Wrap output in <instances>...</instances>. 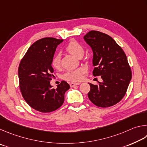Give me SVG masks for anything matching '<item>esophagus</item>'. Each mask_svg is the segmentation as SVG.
<instances>
[{
  "instance_id": "esophagus-1",
  "label": "esophagus",
  "mask_w": 147,
  "mask_h": 147,
  "mask_svg": "<svg viewBox=\"0 0 147 147\" xmlns=\"http://www.w3.org/2000/svg\"><path fill=\"white\" fill-rule=\"evenodd\" d=\"M79 84H80V83H71L69 84V85H70V87H74L76 85H79Z\"/></svg>"
}]
</instances>
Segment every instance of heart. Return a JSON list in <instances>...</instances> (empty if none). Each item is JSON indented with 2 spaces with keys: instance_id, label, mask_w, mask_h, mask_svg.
<instances>
[{
  "instance_id": "heart-1",
  "label": "heart",
  "mask_w": 147,
  "mask_h": 147,
  "mask_svg": "<svg viewBox=\"0 0 147 147\" xmlns=\"http://www.w3.org/2000/svg\"><path fill=\"white\" fill-rule=\"evenodd\" d=\"M66 50L72 55L75 56L76 57H80L84 54V48L76 40H72L66 46ZM61 57L60 55L56 54L53 56L51 61V64L54 68H58L60 65ZM83 72V69L82 68H79L74 70H69L66 71L64 74L63 78L66 80L71 81H78L81 80L82 78V74Z\"/></svg>"
}]
</instances>
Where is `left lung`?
I'll return each instance as SVG.
<instances>
[{"label": "left lung", "mask_w": 147, "mask_h": 147, "mask_svg": "<svg viewBox=\"0 0 147 147\" xmlns=\"http://www.w3.org/2000/svg\"><path fill=\"white\" fill-rule=\"evenodd\" d=\"M84 40L93 51L94 76H101L102 83H88V96L99 107H109L119 102L125 96L132 79V71L124 51L105 33L90 31Z\"/></svg>", "instance_id": "1"}]
</instances>
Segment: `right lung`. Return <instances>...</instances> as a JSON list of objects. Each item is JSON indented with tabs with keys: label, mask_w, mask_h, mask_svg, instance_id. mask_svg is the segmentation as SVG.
<instances>
[{
	"label": "right lung",
	"mask_w": 147,
	"mask_h": 147,
	"mask_svg": "<svg viewBox=\"0 0 147 147\" xmlns=\"http://www.w3.org/2000/svg\"><path fill=\"white\" fill-rule=\"evenodd\" d=\"M63 40L46 37L36 41L28 48L19 66L20 90L23 98L33 109L51 112L63 104L69 85L63 81L53 88L50 84L53 69L51 61L56 48Z\"/></svg>",
	"instance_id": "right-lung-1"
}]
</instances>
